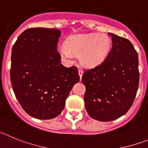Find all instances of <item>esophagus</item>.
I'll list each match as a JSON object with an SVG mask.
<instances>
[{
	"label": "esophagus",
	"instance_id": "esophagus-1",
	"mask_svg": "<svg viewBox=\"0 0 148 148\" xmlns=\"http://www.w3.org/2000/svg\"><path fill=\"white\" fill-rule=\"evenodd\" d=\"M78 74H79V76H80V79H81L82 77V74H83V71H82V70H81V69L78 70Z\"/></svg>",
	"mask_w": 148,
	"mask_h": 148
}]
</instances>
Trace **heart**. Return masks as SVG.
<instances>
[{
  "instance_id": "heart-1",
  "label": "heart",
  "mask_w": 148,
  "mask_h": 148,
  "mask_svg": "<svg viewBox=\"0 0 148 148\" xmlns=\"http://www.w3.org/2000/svg\"><path fill=\"white\" fill-rule=\"evenodd\" d=\"M110 48V39L102 33H91L76 35L66 41V47L60 48L63 57L70 58L73 54L79 55L84 66H92L102 62Z\"/></svg>"
}]
</instances>
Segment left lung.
<instances>
[{
	"label": "left lung",
	"mask_w": 148,
	"mask_h": 148,
	"mask_svg": "<svg viewBox=\"0 0 148 148\" xmlns=\"http://www.w3.org/2000/svg\"><path fill=\"white\" fill-rule=\"evenodd\" d=\"M112 47L102 62L84 72V105L94 119L110 121L131 108L139 83L138 53L130 40L113 33Z\"/></svg>",
	"instance_id": "8db88e82"
}]
</instances>
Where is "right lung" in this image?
<instances>
[{
    "mask_svg": "<svg viewBox=\"0 0 148 148\" xmlns=\"http://www.w3.org/2000/svg\"><path fill=\"white\" fill-rule=\"evenodd\" d=\"M60 36L54 28L27 29L12 49L10 79L15 97L27 114L38 119L58 116L72 87L80 80L76 66L60 63Z\"/></svg>",
    "mask_w": 148,
    "mask_h": 148,
    "instance_id": "1",
    "label": "right lung"
}]
</instances>
